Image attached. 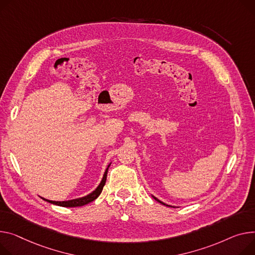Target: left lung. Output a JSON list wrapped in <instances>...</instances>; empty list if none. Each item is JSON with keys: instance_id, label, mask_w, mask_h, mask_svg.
I'll use <instances>...</instances> for the list:
<instances>
[{"instance_id": "left-lung-1", "label": "left lung", "mask_w": 255, "mask_h": 255, "mask_svg": "<svg viewBox=\"0 0 255 255\" xmlns=\"http://www.w3.org/2000/svg\"><path fill=\"white\" fill-rule=\"evenodd\" d=\"M152 198H154V199H155V200H156V201H158V202H160V203H161V204H163V205H166V206H168V207H173V206H170V205H167V204H165V203H163V202H162V201H160V200H159V199H157V198H156V197H154V196H152Z\"/></svg>"}]
</instances>
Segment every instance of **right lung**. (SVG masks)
Wrapping results in <instances>:
<instances>
[{"instance_id":"right-lung-1","label":"right lung","mask_w":255,"mask_h":255,"mask_svg":"<svg viewBox=\"0 0 255 255\" xmlns=\"http://www.w3.org/2000/svg\"><path fill=\"white\" fill-rule=\"evenodd\" d=\"M110 165L106 169L104 177H103V179H101V181L98 184L97 188L92 193H90L89 195L85 196V197H82V198H78V199L69 200V201H51V200H47V199H44V198H42V199H44L45 201L51 203V204L62 206V207H80V206H83V205H86V204H88V203L94 201L101 194V192H103V189H104V186H105L106 181H107V175H108V170H109Z\"/></svg>"}]
</instances>
